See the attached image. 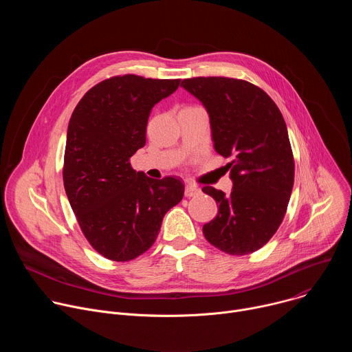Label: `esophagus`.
<instances>
[{
	"instance_id": "1",
	"label": "esophagus",
	"mask_w": 352,
	"mask_h": 352,
	"mask_svg": "<svg viewBox=\"0 0 352 352\" xmlns=\"http://www.w3.org/2000/svg\"><path fill=\"white\" fill-rule=\"evenodd\" d=\"M199 193V188L197 186H195V185H192V184H188L186 186H185V196L186 197H193V196H196Z\"/></svg>"
}]
</instances>
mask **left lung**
Segmentation results:
<instances>
[{"label": "left lung", "mask_w": 352, "mask_h": 352, "mask_svg": "<svg viewBox=\"0 0 352 352\" xmlns=\"http://www.w3.org/2000/svg\"><path fill=\"white\" fill-rule=\"evenodd\" d=\"M181 86L206 107L216 152L231 159L230 196L202 188L219 205L205 238L226 254H252L276 234L289 202L295 163L285 121L270 96L246 80L199 76Z\"/></svg>", "instance_id": "left-lung-1"}]
</instances>
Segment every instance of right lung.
Segmentation results:
<instances>
[{"instance_id":"obj_1","label":"right lung","mask_w":352,"mask_h":352,"mask_svg":"<svg viewBox=\"0 0 352 352\" xmlns=\"http://www.w3.org/2000/svg\"><path fill=\"white\" fill-rule=\"evenodd\" d=\"M179 82L113 76L87 90L71 116L65 192L83 235L110 261L128 262L144 254L164 214L184 197L179 179H152L131 166V157L146 143L150 110Z\"/></svg>"}]
</instances>
